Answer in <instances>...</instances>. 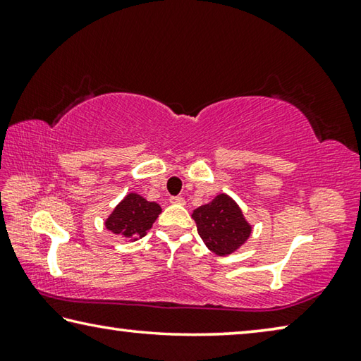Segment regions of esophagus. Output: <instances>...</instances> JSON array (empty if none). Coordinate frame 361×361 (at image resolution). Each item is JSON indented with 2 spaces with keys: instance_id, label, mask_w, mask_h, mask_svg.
I'll return each mask as SVG.
<instances>
[{
  "instance_id": "34e87169",
  "label": "esophagus",
  "mask_w": 361,
  "mask_h": 361,
  "mask_svg": "<svg viewBox=\"0 0 361 361\" xmlns=\"http://www.w3.org/2000/svg\"><path fill=\"white\" fill-rule=\"evenodd\" d=\"M170 202H172V204H185V197H181V195H172V197H170Z\"/></svg>"
}]
</instances>
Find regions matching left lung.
Masks as SVG:
<instances>
[{
    "mask_svg": "<svg viewBox=\"0 0 361 361\" xmlns=\"http://www.w3.org/2000/svg\"><path fill=\"white\" fill-rule=\"evenodd\" d=\"M192 219L205 245L219 256L239 248L252 232L239 207L226 194H219L210 204L195 209Z\"/></svg>",
    "mask_w": 361,
    "mask_h": 361,
    "instance_id": "obj_1",
    "label": "left lung"
}]
</instances>
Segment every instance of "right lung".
<instances>
[{
	"label": "right lung",
	"instance_id": "add662e5",
	"mask_svg": "<svg viewBox=\"0 0 361 361\" xmlns=\"http://www.w3.org/2000/svg\"><path fill=\"white\" fill-rule=\"evenodd\" d=\"M161 213L156 202H148L138 194H129L106 219V229L124 237H142L151 229Z\"/></svg>",
	"mask_w": 361,
	"mask_h": 361
}]
</instances>
